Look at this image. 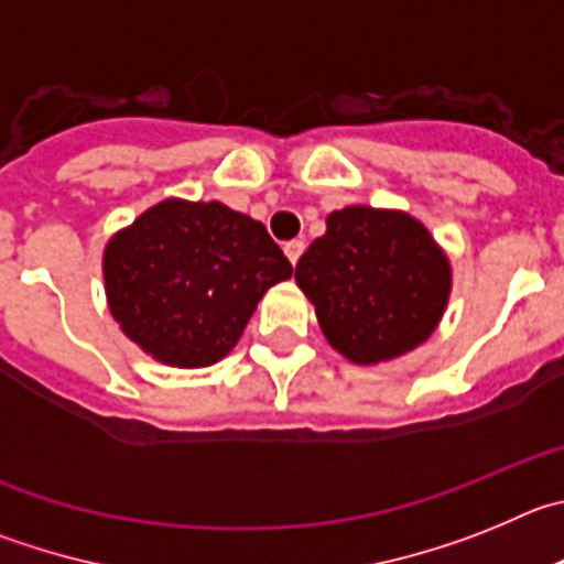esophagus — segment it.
Returning <instances> with one entry per match:
<instances>
[{"instance_id":"esophagus-1","label":"esophagus","mask_w":564,"mask_h":564,"mask_svg":"<svg viewBox=\"0 0 564 564\" xmlns=\"http://www.w3.org/2000/svg\"><path fill=\"white\" fill-rule=\"evenodd\" d=\"M303 250H306V245H303L301 238H294V241H286V245H283V252H286V258H289V261H292V263L301 261Z\"/></svg>"}]
</instances>
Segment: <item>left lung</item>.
<instances>
[{
    "instance_id": "8db88e82",
    "label": "left lung",
    "mask_w": 564,
    "mask_h": 564,
    "mask_svg": "<svg viewBox=\"0 0 564 564\" xmlns=\"http://www.w3.org/2000/svg\"><path fill=\"white\" fill-rule=\"evenodd\" d=\"M328 343L354 362H384L433 334L449 297V263L408 213L345 207L294 267Z\"/></svg>"
}]
</instances>
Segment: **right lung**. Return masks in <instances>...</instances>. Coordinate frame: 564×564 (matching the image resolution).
<instances>
[{
    "mask_svg": "<svg viewBox=\"0 0 564 564\" xmlns=\"http://www.w3.org/2000/svg\"><path fill=\"white\" fill-rule=\"evenodd\" d=\"M289 275L267 227L221 202H162L104 256L109 308L126 337L180 368L219 362L261 294Z\"/></svg>",
    "mask_w": 564,
    "mask_h": 564,
    "instance_id": "right-lung-1",
    "label": "right lung"
}]
</instances>
